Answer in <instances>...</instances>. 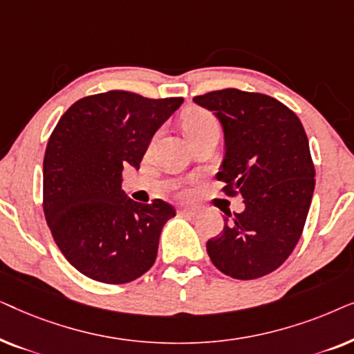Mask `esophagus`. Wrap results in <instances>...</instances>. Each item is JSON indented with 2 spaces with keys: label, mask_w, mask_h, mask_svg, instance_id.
Wrapping results in <instances>:
<instances>
[{
  "label": "esophagus",
  "mask_w": 354,
  "mask_h": 354,
  "mask_svg": "<svg viewBox=\"0 0 354 354\" xmlns=\"http://www.w3.org/2000/svg\"><path fill=\"white\" fill-rule=\"evenodd\" d=\"M196 209L195 207H185V206H180L178 207V214L180 216H187V217H195L196 216Z\"/></svg>",
  "instance_id": "esophagus-1"
}]
</instances>
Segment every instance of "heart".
I'll list each match as a JSON object with an SVG mask.
<instances>
[{"instance_id":"1","label":"heart","mask_w":354,"mask_h":354,"mask_svg":"<svg viewBox=\"0 0 354 354\" xmlns=\"http://www.w3.org/2000/svg\"><path fill=\"white\" fill-rule=\"evenodd\" d=\"M211 127H217V120L214 119V115L207 113V111L193 109L188 111L185 118H183V129H185L188 138L196 137L198 133L205 132V130Z\"/></svg>"}]
</instances>
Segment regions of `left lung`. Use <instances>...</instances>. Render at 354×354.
<instances>
[{
	"instance_id": "1",
	"label": "left lung",
	"mask_w": 354,
	"mask_h": 354,
	"mask_svg": "<svg viewBox=\"0 0 354 354\" xmlns=\"http://www.w3.org/2000/svg\"><path fill=\"white\" fill-rule=\"evenodd\" d=\"M193 101L222 124L225 154L216 177L225 195L245 203L207 240V254L225 275L259 279L292 254L306 222L316 185L306 132L292 109L263 93L224 88Z\"/></svg>"
}]
</instances>
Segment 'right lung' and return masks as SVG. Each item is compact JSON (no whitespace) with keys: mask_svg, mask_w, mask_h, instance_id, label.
<instances>
[{"mask_svg":"<svg viewBox=\"0 0 354 354\" xmlns=\"http://www.w3.org/2000/svg\"><path fill=\"white\" fill-rule=\"evenodd\" d=\"M182 103L111 90L75 101L53 130L43 211L57 248L86 277L127 283L156 261L159 235L176 209L162 200H130L122 171L140 167L153 135Z\"/></svg>","mask_w":354,"mask_h":354,"instance_id":"1","label":"right lung"}]
</instances>
